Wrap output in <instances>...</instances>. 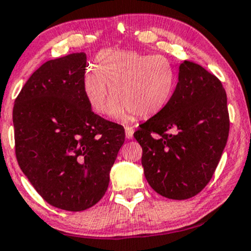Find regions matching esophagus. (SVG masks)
I'll return each instance as SVG.
<instances>
[{
  "mask_svg": "<svg viewBox=\"0 0 251 251\" xmlns=\"http://www.w3.org/2000/svg\"><path fill=\"white\" fill-rule=\"evenodd\" d=\"M134 135V128L133 126H126V139H131Z\"/></svg>",
  "mask_w": 251,
  "mask_h": 251,
  "instance_id": "1",
  "label": "esophagus"
}]
</instances>
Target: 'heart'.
I'll return each instance as SVG.
<instances>
[{"label":"heart","instance_id":"1","mask_svg":"<svg viewBox=\"0 0 251 251\" xmlns=\"http://www.w3.org/2000/svg\"><path fill=\"white\" fill-rule=\"evenodd\" d=\"M176 85V71L165 55L136 50H104L97 55L96 67L83 75L90 106L97 114H106L112 94V114L122 120L133 114L141 118L155 116L170 103Z\"/></svg>","mask_w":251,"mask_h":251}]
</instances>
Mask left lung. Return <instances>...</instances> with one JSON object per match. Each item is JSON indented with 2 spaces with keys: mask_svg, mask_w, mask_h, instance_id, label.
Segmentation results:
<instances>
[{
  "mask_svg": "<svg viewBox=\"0 0 251 251\" xmlns=\"http://www.w3.org/2000/svg\"><path fill=\"white\" fill-rule=\"evenodd\" d=\"M229 129L226 92L221 80L201 65L185 60L170 103L134 133L142 147L141 162L148 184L176 201L197 196L215 173Z\"/></svg>",
  "mask_w": 251,
  "mask_h": 251,
  "instance_id": "left-lung-1",
  "label": "left lung"
}]
</instances>
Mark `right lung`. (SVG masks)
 <instances>
[{
	"instance_id": "1",
	"label": "right lung",
	"mask_w": 251,
	"mask_h": 251,
	"mask_svg": "<svg viewBox=\"0 0 251 251\" xmlns=\"http://www.w3.org/2000/svg\"><path fill=\"white\" fill-rule=\"evenodd\" d=\"M86 54L49 60L21 89L13 109L15 155L52 206L83 211L102 199L125 142V128L91 110L83 91Z\"/></svg>"
}]
</instances>
